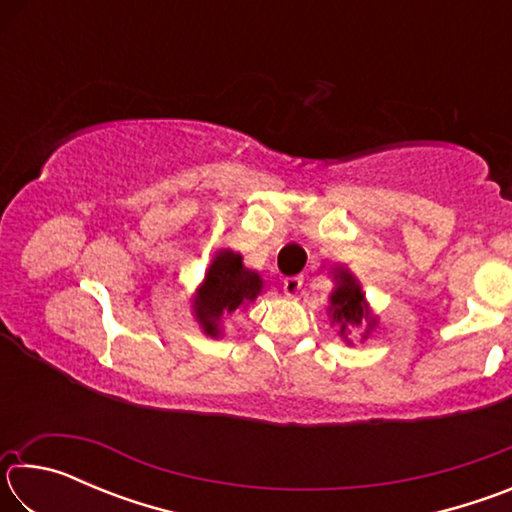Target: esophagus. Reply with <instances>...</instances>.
<instances>
[{
  "instance_id": "obj_1",
  "label": "esophagus",
  "mask_w": 512,
  "mask_h": 512,
  "mask_svg": "<svg viewBox=\"0 0 512 512\" xmlns=\"http://www.w3.org/2000/svg\"><path fill=\"white\" fill-rule=\"evenodd\" d=\"M282 287H284V293H287V296H298V291H300V287H302V277H300V275L284 277Z\"/></svg>"
}]
</instances>
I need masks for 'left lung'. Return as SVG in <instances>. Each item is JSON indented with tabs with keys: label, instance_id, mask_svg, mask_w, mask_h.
Here are the masks:
<instances>
[{
	"label": "left lung",
	"instance_id": "1",
	"mask_svg": "<svg viewBox=\"0 0 512 512\" xmlns=\"http://www.w3.org/2000/svg\"><path fill=\"white\" fill-rule=\"evenodd\" d=\"M336 280H339V287L332 293V309L329 311L336 323H341V334H345V327L361 325V320L368 318V311L363 309L361 287L348 271L336 268Z\"/></svg>",
	"mask_w": 512,
	"mask_h": 512
}]
</instances>
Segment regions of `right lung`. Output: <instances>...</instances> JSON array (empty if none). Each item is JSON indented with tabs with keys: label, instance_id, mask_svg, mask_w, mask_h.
I'll return each mask as SVG.
<instances>
[{
	"label": "right lung",
	"instance_id": "obj_1",
	"mask_svg": "<svg viewBox=\"0 0 512 512\" xmlns=\"http://www.w3.org/2000/svg\"><path fill=\"white\" fill-rule=\"evenodd\" d=\"M262 291V277L241 264V255L221 250L205 275L196 300V318L210 336H219V318L253 302Z\"/></svg>",
	"mask_w": 512,
	"mask_h": 512
}]
</instances>
